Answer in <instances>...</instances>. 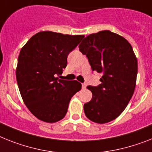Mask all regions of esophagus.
<instances>
[{
  "label": "esophagus",
  "mask_w": 152,
  "mask_h": 152,
  "mask_svg": "<svg viewBox=\"0 0 152 152\" xmlns=\"http://www.w3.org/2000/svg\"><path fill=\"white\" fill-rule=\"evenodd\" d=\"M86 88V84L83 83L82 84V88Z\"/></svg>",
  "instance_id": "1"
}]
</instances>
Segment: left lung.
I'll list each match as a JSON object with an SVG mask.
<instances>
[{
  "mask_svg": "<svg viewBox=\"0 0 152 152\" xmlns=\"http://www.w3.org/2000/svg\"><path fill=\"white\" fill-rule=\"evenodd\" d=\"M91 70L102 75L101 84L88 86L91 101L84 105L85 116L97 124L117 118L128 105L136 86L137 61L126 39L109 30L91 34L79 45Z\"/></svg>",
  "mask_w": 152,
  "mask_h": 152,
  "instance_id": "1",
  "label": "left lung"
}]
</instances>
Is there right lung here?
Returning <instances> with one entry per match:
<instances>
[{"label": "right lung", "instance_id": "obj_1", "mask_svg": "<svg viewBox=\"0 0 152 152\" xmlns=\"http://www.w3.org/2000/svg\"><path fill=\"white\" fill-rule=\"evenodd\" d=\"M84 37L43 31L31 37L20 51L18 85L26 106L39 120L46 123L62 120L72 96L81 90L78 81L57 76L67 67L69 53Z\"/></svg>", "mask_w": 152, "mask_h": 152}]
</instances>
